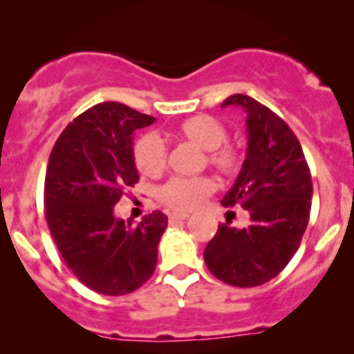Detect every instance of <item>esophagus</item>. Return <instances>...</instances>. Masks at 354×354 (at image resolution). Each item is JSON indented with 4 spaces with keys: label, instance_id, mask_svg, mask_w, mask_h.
<instances>
[{
    "label": "esophagus",
    "instance_id": "esophagus-1",
    "mask_svg": "<svg viewBox=\"0 0 354 354\" xmlns=\"http://www.w3.org/2000/svg\"><path fill=\"white\" fill-rule=\"evenodd\" d=\"M189 216V213H185V212H173L169 213V218L171 220H186Z\"/></svg>",
    "mask_w": 354,
    "mask_h": 354
}]
</instances>
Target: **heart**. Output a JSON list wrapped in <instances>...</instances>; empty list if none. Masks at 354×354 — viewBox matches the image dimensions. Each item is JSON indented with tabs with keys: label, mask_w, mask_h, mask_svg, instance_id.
Masks as SVG:
<instances>
[{
	"label": "heart",
	"mask_w": 354,
	"mask_h": 354,
	"mask_svg": "<svg viewBox=\"0 0 354 354\" xmlns=\"http://www.w3.org/2000/svg\"><path fill=\"white\" fill-rule=\"evenodd\" d=\"M183 141L192 142L205 151V159L223 176H234L242 168V153L239 147L227 145L228 129L213 115H193L185 119L174 129ZM133 158L136 168L145 176L158 178L166 169V146L156 134H142L134 142ZM215 192V181L208 176L173 178L159 189V200L166 207L188 212L203 203Z\"/></svg>",
	"instance_id": "obj_1"
}]
</instances>
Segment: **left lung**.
<instances>
[{"instance_id": "8db88e82", "label": "left lung", "mask_w": 354, "mask_h": 354, "mask_svg": "<svg viewBox=\"0 0 354 354\" xmlns=\"http://www.w3.org/2000/svg\"><path fill=\"white\" fill-rule=\"evenodd\" d=\"M242 107L247 158L223 207L240 205L245 228L218 225L203 252L208 270L225 284L262 286L279 275L301 245L309 223L313 181L302 147L290 127L252 97L234 94L221 107Z\"/></svg>"}]
</instances>
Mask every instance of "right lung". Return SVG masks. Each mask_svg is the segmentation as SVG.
I'll use <instances>...</instances> for the list:
<instances>
[{
    "label": "right lung",
    "mask_w": 354,
    "mask_h": 354,
    "mask_svg": "<svg viewBox=\"0 0 354 354\" xmlns=\"http://www.w3.org/2000/svg\"><path fill=\"white\" fill-rule=\"evenodd\" d=\"M154 118L119 102H100L73 119L50 153L45 216L68 269L88 289L124 296L149 281L168 227L159 209L134 223L114 205L139 181L133 133Z\"/></svg>",
    "instance_id": "right-lung-1"
}]
</instances>
